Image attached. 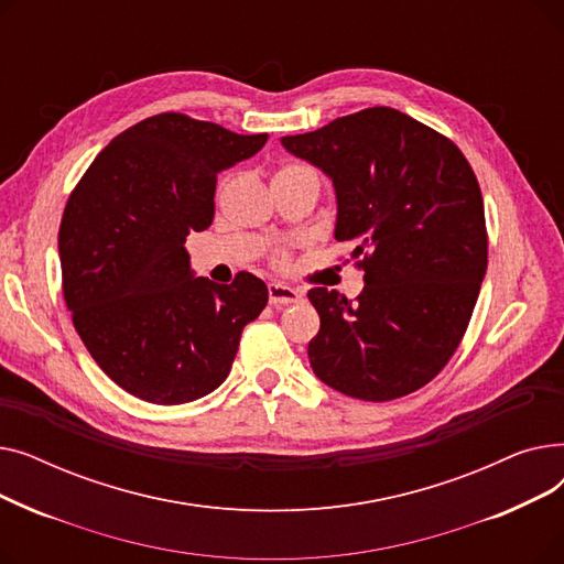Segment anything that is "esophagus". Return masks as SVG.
<instances>
[{"label":"esophagus","mask_w":564,"mask_h":564,"mask_svg":"<svg viewBox=\"0 0 564 564\" xmlns=\"http://www.w3.org/2000/svg\"><path fill=\"white\" fill-rule=\"evenodd\" d=\"M267 294H270L272 306H288V304H297L302 300L300 290H294L283 283H270L267 285Z\"/></svg>","instance_id":"34e87169"}]
</instances>
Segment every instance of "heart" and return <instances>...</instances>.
Wrapping results in <instances>:
<instances>
[{
	"mask_svg": "<svg viewBox=\"0 0 564 564\" xmlns=\"http://www.w3.org/2000/svg\"><path fill=\"white\" fill-rule=\"evenodd\" d=\"M302 171H313V169L306 166V164H285L276 175H283V173H302ZM285 260H288L285 251H276V253H274V262H276V264H285Z\"/></svg>",
	"mask_w": 564,
	"mask_h": 564,
	"instance_id": "heart-1",
	"label": "heart"
}]
</instances>
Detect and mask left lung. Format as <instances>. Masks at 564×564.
Returning a JSON list of instances; mask_svg holds the SVG:
<instances>
[{"mask_svg":"<svg viewBox=\"0 0 564 564\" xmlns=\"http://www.w3.org/2000/svg\"><path fill=\"white\" fill-rule=\"evenodd\" d=\"M327 173L336 240L351 242L366 288L354 302L308 290L319 332L313 372L366 402L423 389L459 347L487 272L485 203L468 160L441 132L391 107L283 137Z\"/></svg>","mask_w":564,"mask_h":564,"instance_id":"8db88e82","label":"left lung"}]
</instances>
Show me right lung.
Returning a JSON list of instances; mask_svg holds the SVG:
<instances>
[{
  "mask_svg": "<svg viewBox=\"0 0 564 564\" xmlns=\"http://www.w3.org/2000/svg\"><path fill=\"white\" fill-rule=\"evenodd\" d=\"M267 134H235L177 111L109 141L68 196L58 258L64 300L94 361L153 404H183L228 377L267 285L194 279L185 237L215 219L217 173L256 155Z\"/></svg>",
  "mask_w": 564,
  "mask_h": 564,
  "instance_id": "add662e5",
  "label": "right lung"
}]
</instances>
